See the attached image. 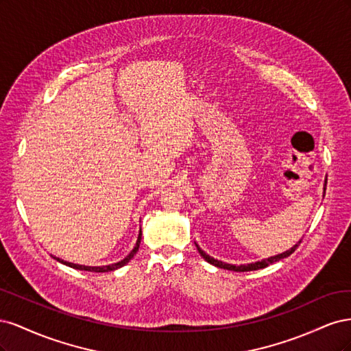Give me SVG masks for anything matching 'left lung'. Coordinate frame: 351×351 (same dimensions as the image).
Segmentation results:
<instances>
[{"label":"left lung","mask_w":351,"mask_h":351,"mask_svg":"<svg viewBox=\"0 0 351 351\" xmlns=\"http://www.w3.org/2000/svg\"><path fill=\"white\" fill-rule=\"evenodd\" d=\"M300 243H302V240L297 241V243L294 244V246L290 247L289 250H285V252H282V253H280V254H275V256H271V258H267V259H262V261H258V262L246 263V265H232V263H226V262H222V261H218V259H215V258L209 256L208 253H205L204 250H202V249L199 247L197 243H195V244H196V247H197V252L200 253V256L204 258L206 262H209L210 265H214V267L222 268V269H228V271H236V272H246V271H256V269L267 268V267H269V265L274 263V262H278V261H281V259H284V258H289L290 254L297 249V246H299Z\"/></svg>","instance_id":"1"}]
</instances>
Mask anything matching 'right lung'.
Listing matches in <instances>:
<instances>
[{
    "label": "right lung",
    "mask_w": 351,
    "mask_h": 351,
    "mask_svg": "<svg viewBox=\"0 0 351 351\" xmlns=\"http://www.w3.org/2000/svg\"><path fill=\"white\" fill-rule=\"evenodd\" d=\"M141 240H142V228L139 230V236H137V240H136V244H134L133 250H132L129 254H127V256H125L123 261H119V262L111 263V265H102V267H88V265H79V263L67 262V261H64V259H60V258L52 256V254H51V256L54 258L56 261H58L60 263H62V265H67V267H70V268H74V269H79V271H89V272H110V271H115V269H119V268L124 267L125 263H129V262H130V259L134 256L136 252L139 250V246H141Z\"/></svg>",
    "instance_id": "1"
}]
</instances>
